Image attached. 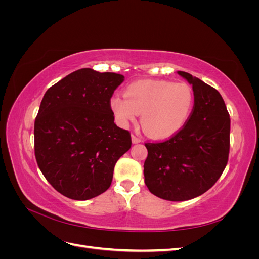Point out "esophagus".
<instances>
[{"label":"esophagus","instance_id":"obj_1","mask_svg":"<svg viewBox=\"0 0 259 259\" xmlns=\"http://www.w3.org/2000/svg\"><path fill=\"white\" fill-rule=\"evenodd\" d=\"M132 142H133V144H139L140 142H142V139L137 137L136 135H132Z\"/></svg>","mask_w":259,"mask_h":259}]
</instances>
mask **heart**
Masks as SVG:
<instances>
[{
	"mask_svg": "<svg viewBox=\"0 0 259 259\" xmlns=\"http://www.w3.org/2000/svg\"><path fill=\"white\" fill-rule=\"evenodd\" d=\"M193 101L192 89L186 83L142 80L130 84L124 97H111L109 106L120 126H128L142 113L143 127L149 135L167 138L184 127Z\"/></svg>",
	"mask_w": 259,
	"mask_h": 259,
	"instance_id": "b5f03b06",
	"label": "heart"
}]
</instances>
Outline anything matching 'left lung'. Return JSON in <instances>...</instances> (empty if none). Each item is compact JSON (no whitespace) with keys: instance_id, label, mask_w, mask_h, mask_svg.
Wrapping results in <instances>:
<instances>
[{"instance_id":"left-lung-1","label":"left lung","mask_w":259,"mask_h":259,"mask_svg":"<svg viewBox=\"0 0 259 259\" xmlns=\"http://www.w3.org/2000/svg\"><path fill=\"white\" fill-rule=\"evenodd\" d=\"M194 105L184 127L160 143H146L145 184L167 201H187L206 192L222 176L230 149V117L221 94L190 73Z\"/></svg>"}]
</instances>
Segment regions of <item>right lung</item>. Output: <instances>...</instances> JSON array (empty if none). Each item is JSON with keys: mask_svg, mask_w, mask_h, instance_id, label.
Returning a JSON list of instances; mask_svg holds the SVG:
<instances>
[{"mask_svg": "<svg viewBox=\"0 0 259 259\" xmlns=\"http://www.w3.org/2000/svg\"><path fill=\"white\" fill-rule=\"evenodd\" d=\"M122 74L76 70L46 91L34 122V154L46 180L65 197L85 201L111 185L131 133L114 123L110 101Z\"/></svg>", "mask_w": 259, "mask_h": 259, "instance_id": "1", "label": "right lung"}]
</instances>
